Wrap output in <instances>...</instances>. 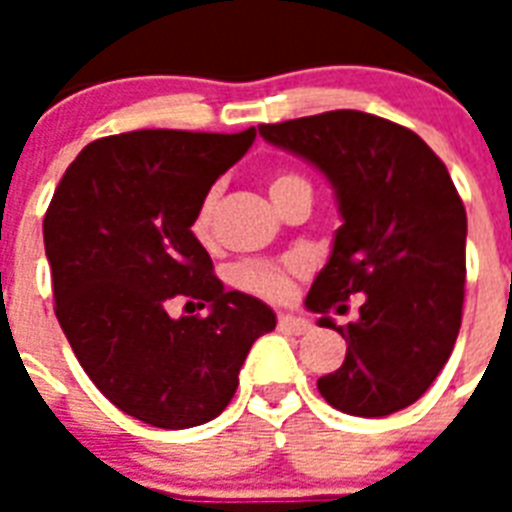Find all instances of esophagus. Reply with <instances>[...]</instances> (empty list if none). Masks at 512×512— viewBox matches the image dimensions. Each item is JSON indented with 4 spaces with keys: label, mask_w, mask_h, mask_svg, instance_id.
<instances>
[{
    "label": "esophagus",
    "mask_w": 512,
    "mask_h": 512,
    "mask_svg": "<svg viewBox=\"0 0 512 512\" xmlns=\"http://www.w3.org/2000/svg\"><path fill=\"white\" fill-rule=\"evenodd\" d=\"M279 329L281 332H287V335H305V332L311 329V321L300 319V316H289V313H281Z\"/></svg>",
    "instance_id": "1"
}]
</instances>
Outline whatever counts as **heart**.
<instances>
[{
    "label": "heart",
    "mask_w": 512,
    "mask_h": 512,
    "mask_svg": "<svg viewBox=\"0 0 512 512\" xmlns=\"http://www.w3.org/2000/svg\"><path fill=\"white\" fill-rule=\"evenodd\" d=\"M300 191L311 193V183L297 172L279 170L268 177V193L276 201V207ZM212 215H215V193H207L191 217V233L199 244H212ZM300 273H305V263L297 257L279 260V263L276 260H241L231 268V281L249 295L281 303L289 297L292 279Z\"/></svg>",
    "instance_id": "1"
}]
</instances>
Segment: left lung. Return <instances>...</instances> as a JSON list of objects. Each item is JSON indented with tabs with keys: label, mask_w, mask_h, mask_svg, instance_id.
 Masks as SVG:
<instances>
[{
	"label": "left lung",
	"mask_w": 512,
	"mask_h": 512,
	"mask_svg": "<svg viewBox=\"0 0 512 512\" xmlns=\"http://www.w3.org/2000/svg\"><path fill=\"white\" fill-rule=\"evenodd\" d=\"M268 143L316 164L335 188L342 225L329 263L305 297L348 353L324 374L327 404L385 417L433 385L460 335L468 215L449 170L420 135L364 111H327L257 127ZM366 294L359 321L329 310Z\"/></svg>",
	"instance_id": "obj_1"
}]
</instances>
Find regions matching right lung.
Masks as SVG:
<instances>
[{"label": "right lung", "instance_id": "add662e5", "mask_svg": "<svg viewBox=\"0 0 512 512\" xmlns=\"http://www.w3.org/2000/svg\"><path fill=\"white\" fill-rule=\"evenodd\" d=\"M236 135L138 130L84 148L44 215L55 316L95 388L135 420L183 430L231 404L252 342L276 327L257 297L225 292L191 217L255 143ZM175 296L209 317L172 320Z\"/></svg>", "mask_w": 512, "mask_h": 512}]
</instances>
